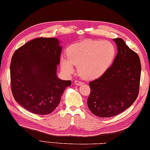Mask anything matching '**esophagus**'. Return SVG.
<instances>
[{
	"label": "esophagus",
	"mask_w": 150,
	"mask_h": 150,
	"mask_svg": "<svg viewBox=\"0 0 150 150\" xmlns=\"http://www.w3.org/2000/svg\"><path fill=\"white\" fill-rule=\"evenodd\" d=\"M74 84H75V85H77V86H81V85L83 84V82H81V81H78V80H75V81H74Z\"/></svg>",
	"instance_id": "obj_1"
}]
</instances>
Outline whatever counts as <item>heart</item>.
Here are the masks:
<instances>
[{
    "label": "heart",
    "instance_id": "b5f03b06",
    "mask_svg": "<svg viewBox=\"0 0 150 150\" xmlns=\"http://www.w3.org/2000/svg\"><path fill=\"white\" fill-rule=\"evenodd\" d=\"M115 53V47L108 41L85 40L69 47L68 57H61L60 66L64 71L71 74L75 65L82 77L95 79L109 69Z\"/></svg>",
    "mask_w": 150,
    "mask_h": 150
}]
</instances>
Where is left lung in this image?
Returning <instances> with one entry per match:
<instances>
[{
  "instance_id": "left-lung-1",
  "label": "left lung",
  "mask_w": 150,
  "mask_h": 150,
  "mask_svg": "<svg viewBox=\"0 0 150 150\" xmlns=\"http://www.w3.org/2000/svg\"><path fill=\"white\" fill-rule=\"evenodd\" d=\"M118 53L111 66L100 77L90 82L88 106L99 117H111L122 113L138 96L141 64L138 54L120 39H113Z\"/></svg>"
}]
</instances>
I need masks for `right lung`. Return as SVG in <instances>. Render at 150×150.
<instances>
[{
	"label": "right lung",
	"mask_w": 150,
	"mask_h": 150,
	"mask_svg": "<svg viewBox=\"0 0 150 150\" xmlns=\"http://www.w3.org/2000/svg\"><path fill=\"white\" fill-rule=\"evenodd\" d=\"M57 38H37L15 51L11 58V91L16 102L30 112L51 113L58 106L70 81L57 77L62 47Z\"/></svg>",
	"instance_id": "obj_1"
}]
</instances>
